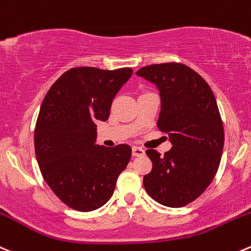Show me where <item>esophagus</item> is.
I'll return each mask as SVG.
<instances>
[{"label": "esophagus", "instance_id": "1", "mask_svg": "<svg viewBox=\"0 0 251 251\" xmlns=\"http://www.w3.org/2000/svg\"><path fill=\"white\" fill-rule=\"evenodd\" d=\"M145 154V151L141 147H132V155L133 157H141V155Z\"/></svg>", "mask_w": 251, "mask_h": 251}]
</instances>
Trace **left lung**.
<instances>
[{"mask_svg":"<svg viewBox=\"0 0 251 251\" xmlns=\"http://www.w3.org/2000/svg\"><path fill=\"white\" fill-rule=\"evenodd\" d=\"M136 75L157 86V126L173 146L164 157L146 151L153 167L143 185L160 205L182 207L207 189L220 167L225 130L215 94L198 72L182 64L150 65Z\"/></svg>","mask_w":251,"mask_h":251,"instance_id":"obj_1","label":"left lung"}]
</instances>
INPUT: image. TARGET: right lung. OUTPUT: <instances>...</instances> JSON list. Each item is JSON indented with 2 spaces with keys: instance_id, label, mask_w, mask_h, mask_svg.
<instances>
[{
  "instance_id": "obj_1",
  "label": "right lung",
  "mask_w": 251,
  "mask_h": 251,
  "mask_svg": "<svg viewBox=\"0 0 251 251\" xmlns=\"http://www.w3.org/2000/svg\"><path fill=\"white\" fill-rule=\"evenodd\" d=\"M131 76L128 67H75L44 98L34 131L36 160L53 194L74 210L105 205L130 162L128 145H96V123L108 120L113 99Z\"/></svg>"
}]
</instances>
